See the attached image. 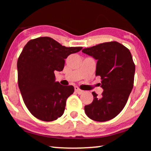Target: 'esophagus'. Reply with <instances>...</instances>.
<instances>
[{"instance_id": "1", "label": "esophagus", "mask_w": 151, "mask_h": 151, "mask_svg": "<svg viewBox=\"0 0 151 151\" xmlns=\"http://www.w3.org/2000/svg\"><path fill=\"white\" fill-rule=\"evenodd\" d=\"M75 91L76 92V93H77L78 94H83V93H84V91H83V90H81V89H80L79 88L78 86H75Z\"/></svg>"}]
</instances>
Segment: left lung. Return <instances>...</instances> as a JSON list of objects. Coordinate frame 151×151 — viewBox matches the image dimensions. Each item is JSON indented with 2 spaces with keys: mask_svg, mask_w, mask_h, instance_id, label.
Masks as SVG:
<instances>
[{
  "mask_svg": "<svg viewBox=\"0 0 151 151\" xmlns=\"http://www.w3.org/2000/svg\"><path fill=\"white\" fill-rule=\"evenodd\" d=\"M97 60L96 76L101 78L103 92H95L92 103L85 106L88 118L98 122L116 116L126 105L133 88L135 65L128 48L116 41L104 42L82 50Z\"/></svg>",
  "mask_w": 151,
  "mask_h": 151,
  "instance_id": "1",
  "label": "left lung"
}]
</instances>
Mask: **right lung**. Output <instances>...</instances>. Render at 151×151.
I'll list each match as a JSON object with an SVG mask.
<instances>
[{
    "label": "right lung",
    "instance_id": "add662e5",
    "mask_svg": "<svg viewBox=\"0 0 151 151\" xmlns=\"http://www.w3.org/2000/svg\"><path fill=\"white\" fill-rule=\"evenodd\" d=\"M83 47H66L52 38L29 40L17 61L18 85L23 101L33 116L50 122L63 115L72 85L55 82V71H62L65 58Z\"/></svg>",
    "mask_w": 151,
    "mask_h": 151
}]
</instances>
